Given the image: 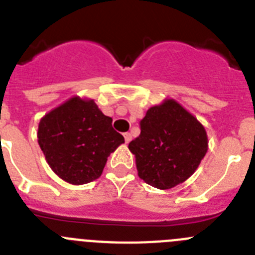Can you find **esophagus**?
I'll return each mask as SVG.
<instances>
[{
	"mask_svg": "<svg viewBox=\"0 0 255 255\" xmlns=\"http://www.w3.org/2000/svg\"><path fill=\"white\" fill-rule=\"evenodd\" d=\"M124 138H125L126 143H130V140H131V134H130V132H125V134H124Z\"/></svg>",
	"mask_w": 255,
	"mask_h": 255,
	"instance_id": "obj_1",
	"label": "esophagus"
}]
</instances>
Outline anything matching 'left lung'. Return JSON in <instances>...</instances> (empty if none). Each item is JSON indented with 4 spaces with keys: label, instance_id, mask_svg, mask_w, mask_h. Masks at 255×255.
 Wrapping results in <instances>:
<instances>
[{
    "label": "left lung",
    "instance_id": "obj_1",
    "mask_svg": "<svg viewBox=\"0 0 255 255\" xmlns=\"http://www.w3.org/2000/svg\"><path fill=\"white\" fill-rule=\"evenodd\" d=\"M138 176L166 190L195 172L208 150L204 126L175 100H164L147 111L140 135L129 143Z\"/></svg>",
    "mask_w": 255,
    "mask_h": 255
}]
</instances>
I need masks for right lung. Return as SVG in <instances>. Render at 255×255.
I'll use <instances>...</instances> for the list:
<instances>
[{"mask_svg": "<svg viewBox=\"0 0 255 255\" xmlns=\"http://www.w3.org/2000/svg\"><path fill=\"white\" fill-rule=\"evenodd\" d=\"M38 143L52 171L64 181L83 185L102 175L108 155L125 143L93 100L75 96L44 115Z\"/></svg>", "mask_w": 255, "mask_h": 255, "instance_id": "right-lung-1", "label": "right lung"}]
</instances>
